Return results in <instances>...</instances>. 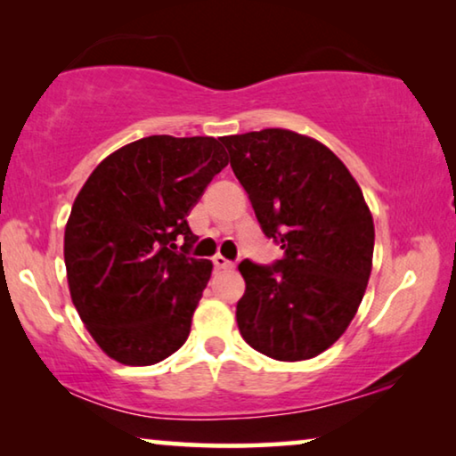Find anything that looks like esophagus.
<instances>
[{
    "mask_svg": "<svg viewBox=\"0 0 456 456\" xmlns=\"http://www.w3.org/2000/svg\"><path fill=\"white\" fill-rule=\"evenodd\" d=\"M213 264H215V270H231V268L235 266L233 262L225 260V257H223V256H216L215 260H213Z\"/></svg>",
    "mask_w": 456,
    "mask_h": 456,
    "instance_id": "1",
    "label": "esophagus"
}]
</instances>
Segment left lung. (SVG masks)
I'll use <instances>...</instances> for the list:
<instances>
[{
    "instance_id": "8db88e82",
    "label": "left lung",
    "mask_w": 456,
    "mask_h": 456,
    "mask_svg": "<svg viewBox=\"0 0 456 456\" xmlns=\"http://www.w3.org/2000/svg\"><path fill=\"white\" fill-rule=\"evenodd\" d=\"M221 142L262 231L284 249L272 266L240 264L241 336L282 362L322 354L348 330L372 270L375 223L362 190L307 134L264 128Z\"/></svg>"
}]
</instances>
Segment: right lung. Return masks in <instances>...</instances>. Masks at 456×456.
Returning <instances> with one entry per match:
<instances>
[{"instance_id": "add662e5", "label": "right lung", "mask_w": 456, "mask_h": 456, "mask_svg": "<svg viewBox=\"0 0 456 456\" xmlns=\"http://www.w3.org/2000/svg\"><path fill=\"white\" fill-rule=\"evenodd\" d=\"M225 166L221 139L151 134L102 159L76 196L63 246L71 301L117 362H161L188 339L213 262L186 256L199 240L186 216Z\"/></svg>"}]
</instances>
